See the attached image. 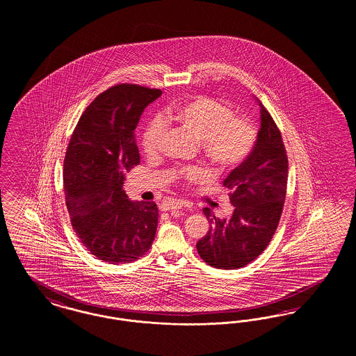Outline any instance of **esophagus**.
<instances>
[{"label":"esophagus","mask_w":356,"mask_h":356,"mask_svg":"<svg viewBox=\"0 0 356 356\" xmlns=\"http://www.w3.org/2000/svg\"><path fill=\"white\" fill-rule=\"evenodd\" d=\"M186 205L184 202H180V200H176V202H165V203L161 204L160 209L161 211H170V209H180Z\"/></svg>","instance_id":"esophagus-1"}]
</instances>
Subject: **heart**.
Here are the masks:
<instances>
[{
  "label": "heart",
  "mask_w": 356,
  "mask_h": 356,
  "mask_svg": "<svg viewBox=\"0 0 356 356\" xmlns=\"http://www.w3.org/2000/svg\"><path fill=\"white\" fill-rule=\"evenodd\" d=\"M170 119L177 120L188 132L202 140L203 152L212 164L231 168L244 163L257 141V128L251 120L237 118L232 108L211 97H196L177 105ZM168 134V124L161 115H154L141 132V147L147 154L160 152ZM205 176L199 167H186L175 172V177L193 183Z\"/></svg>",
  "instance_id": "1"
}]
</instances>
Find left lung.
Segmentation results:
<instances>
[{
	"mask_svg": "<svg viewBox=\"0 0 356 356\" xmlns=\"http://www.w3.org/2000/svg\"><path fill=\"white\" fill-rule=\"evenodd\" d=\"M250 157L222 181L234 205L231 218L204 208L209 231L196 244L204 261L215 268L236 270L261 254L276 232L287 193L288 157L282 134L266 106Z\"/></svg>",
	"mask_w": 356,
	"mask_h": 356,
	"instance_id": "8db88e82",
	"label": "left lung"
}]
</instances>
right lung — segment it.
<instances>
[{"mask_svg":"<svg viewBox=\"0 0 356 356\" xmlns=\"http://www.w3.org/2000/svg\"><path fill=\"white\" fill-rule=\"evenodd\" d=\"M160 89L119 84L99 95L79 120L64 159L70 224L89 254L109 264L132 263L152 245L159 209L131 202L124 175L140 164L135 129Z\"/></svg>","mask_w":356,"mask_h":356,"instance_id":"obj_1","label":"right lung"}]
</instances>
